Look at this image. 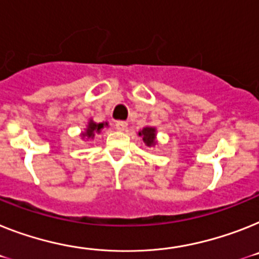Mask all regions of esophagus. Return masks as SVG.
Returning a JSON list of instances; mask_svg holds the SVG:
<instances>
[{"label": "esophagus", "instance_id": "1", "mask_svg": "<svg viewBox=\"0 0 259 259\" xmlns=\"http://www.w3.org/2000/svg\"><path fill=\"white\" fill-rule=\"evenodd\" d=\"M116 129L118 130V132H125V130L127 129V123H126L125 121H117Z\"/></svg>", "mask_w": 259, "mask_h": 259}]
</instances>
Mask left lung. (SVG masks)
Returning a JSON list of instances; mask_svg holds the SVG:
<instances>
[{"mask_svg":"<svg viewBox=\"0 0 259 259\" xmlns=\"http://www.w3.org/2000/svg\"><path fill=\"white\" fill-rule=\"evenodd\" d=\"M138 136L142 137L143 143L146 145L147 147H154L156 145V127L154 126H145L142 130L138 132Z\"/></svg>","mask_w":259,"mask_h":259,"instance_id":"obj_1","label":"left lung"}]
</instances>
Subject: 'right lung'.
I'll return each instance as SVG.
<instances>
[{
	"mask_svg": "<svg viewBox=\"0 0 259 259\" xmlns=\"http://www.w3.org/2000/svg\"><path fill=\"white\" fill-rule=\"evenodd\" d=\"M104 127H108V122L97 123L95 122L92 118H89L85 129L80 133V137H81V140H93L96 134L101 133V130H103Z\"/></svg>",
	"mask_w": 259,
	"mask_h": 259,
	"instance_id": "right-lung-1",
	"label": "right lung"
}]
</instances>
